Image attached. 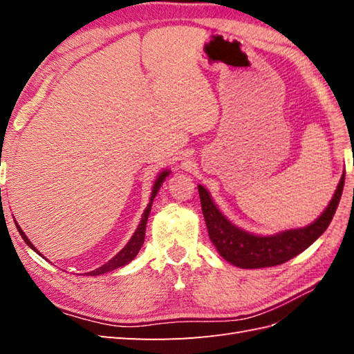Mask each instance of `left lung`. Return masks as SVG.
Here are the masks:
<instances>
[{
	"mask_svg": "<svg viewBox=\"0 0 354 354\" xmlns=\"http://www.w3.org/2000/svg\"><path fill=\"white\" fill-rule=\"evenodd\" d=\"M344 181L345 173L336 187L328 207L313 223L304 228L277 232L274 236H255L237 228L214 205L205 187L198 185V190L208 236L217 252L237 268L259 269L281 265V263L293 259L299 252L307 250L327 230L341 201Z\"/></svg>",
	"mask_w": 354,
	"mask_h": 354,
	"instance_id": "8db88e82",
	"label": "left lung"
}]
</instances>
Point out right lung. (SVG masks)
<instances>
[{"instance_id": "right-lung-1", "label": "right lung", "mask_w": 354, "mask_h": 354, "mask_svg": "<svg viewBox=\"0 0 354 354\" xmlns=\"http://www.w3.org/2000/svg\"><path fill=\"white\" fill-rule=\"evenodd\" d=\"M167 176H169V171L165 170V171L160 173V176L156 178V181H155V184H153V189H152V196H150V202H149V205L146 207L145 213H142V216H141V222H140V225H138L137 231L133 232V236L131 237L129 242H127V245L123 248L122 251H120V252L115 255V257H112V259H111L108 263H104L103 266L97 268L95 270H91V272H86L88 275H93V277H95V275H102V274L111 272V270H114V269H117V268H122V266L127 265V263H131V261H132L135 257H137V254H138V251L141 250L142 243H145V236H146V223H147V219H149L150 208H152V202H153V199H155V196H156L158 190H160V187L162 185L164 179L167 178ZM15 225H17V228H18V231H19L21 237L24 239V242H26V243H27L30 248H32V250H33L35 252L39 254V251H37L36 248L33 246V243L30 242V240L27 239L26 232L19 228V225H18L17 222H15Z\"/></svg>"}]
</instances>
